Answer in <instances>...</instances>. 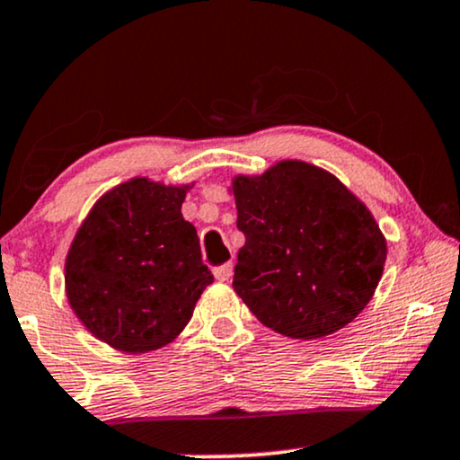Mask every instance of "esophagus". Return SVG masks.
<instances>
[{"label":"esophagus","mask_w":460,"mask_h":460,"mask_svg":"<svg viewBox=\"0 0 460 460\" xmlns=\"http://www.w3.org/2000/svg\"><path fill=\"white\" fill-rule=\"evenodd\" d=\"M214 276H217V280L220 282H229V278L234 276V263H225L214 270Z\"/></svg>","instance_id":"1"}]
</instances>
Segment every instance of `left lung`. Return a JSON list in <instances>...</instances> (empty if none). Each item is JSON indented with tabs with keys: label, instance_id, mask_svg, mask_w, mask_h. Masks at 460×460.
<instances>
[{
	"label": "left lung",
	"instance_id": "left-lung-1",
	"mask_svg": "<svg viewBox=\"0 0 460 460\" xmlns=\"http://www.w3.org/2000/svg\"><path fill=\"white\" fill-rule=\"evenodd\" d=\"M234 288L265 327L316 340L346 327L382 278L386 242L367 208L329 172L282 161L235 178Z\"/></svg>",
	"mask_w": 460,
	"mask_h": 460
}]
</instances>
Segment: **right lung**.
I'll return each instance as SVG.
<instances>
[{
	"mask_svg": "<svg viewBox=\"0 0 460 460\" xmlns=\"http://www.w3.org/2000/svg\"><path fill=\"white\" fill-rule=\"evenodd\" d=\"M184 189L131 180L97 201L66 261L67 299L93 335L125 352L170 344L214 276Z\"/></svg>",
	"mask_w": 460,
	"mask_h": 460,
	"instance_id": "right-lung-1",
	"label": "right lung"
}]
</instances>
